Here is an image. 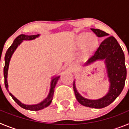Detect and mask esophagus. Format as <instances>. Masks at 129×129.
Returning <instances> with one entry per match:
<instances>
[{"label": "esophagus", "mask_w": 129, "mask_h": 129, "mask_svg": "<svg viewBox=\"0 0 129 129\" xmlns=\"http://www.w3.org/2000/svg\"><path fill=\"white\" fill-rule=\"evenodd\" d=\"M74 65L72 64H70V65H69V69H70V70H73L74 69Z\"/></svg>", "instance_id": "1"}]
</instances>
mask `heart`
Listing matches in <instances>:
<instances>
[{
  "label": "heart",
  "instance_id": "1",
  "mask_svg": "<svg viewBox=\"0 0 129 129\" xmlns=\"http://www.w3.org/2000/svg\"><path fill=\"white\" fill-rule=\"evenodd\" d=\"M77 43L79 46L81 47L85 46V53H89L95 47L98 40L94 36H90V34L88 33H83L79 35Z\"/></svg>",
  "mask_w": 129,
  "mask_h": 129
}]
</instances>
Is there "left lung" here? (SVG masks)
Returning a JSON list of instances; mask_svg holds the SVG:
<instances>
[{"mask_svg": "<svg viewBox=\"0 0 129 129\" xmlns=\"http://www.w3.org/2000/svg\"><path fill=\"white\" fill-rule=\"evenodd\" d=\"M91 30L99 37H107L109 35L107 33L99 29L91 28ZM99 59L105 60L110 83V90L105 96L97 100L84 98L77 92L75 83H74V90L79 103L85 107L95 109H101L112 103L122 92L127 77L125 55L117 40L114 37H107L101 42L94 55L86 62V64Z\"/></svg>", "mask_w": 129, "mask_h": 129, "instance_id": "obj_1", "label": "left lung"}]
</instances>
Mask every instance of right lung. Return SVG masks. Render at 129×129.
I'll return each mask as SVG.
<instances>
[{
  "mask_svg": "<svg viewBox=\"0 0 129 129\" xmlns=\"http://www.w3.org/2000/svg\"><path fill=\"white\" fill-rule=\"evenodd\" d=\"M39 34L37 35H24V34H21L19 35L14 40L13 43L12 44L11 46L8 49L5 55V64H4V84H5V86L8 92H9L10 95H11V98H13V100L15 101L16 103H17L20 107H21L23 109H26V110H39L43 109L45 107H48L49 105L50 104L51 102L53 99V94H54V88L55 86L56 85L58 79H59V76L55 77L52 79V83H51V88L50 90V93H49L48 95L45 100L43 101H42L41 103H39L37 105H26L24 104H22V103H20V101L17 100V99L15 98L12 94L9 92L8 90V81H7V76H8V67H9V63H10V59L11 57L15 50L16 48H17L18 45L20 44V43L23 41V40H32L35 39L36 37H39ZM1 61V59H0Z\"/></svg>",
  "mask_w": 129,
  "mask_h": 129,
  "instance_id": "right-lung-1",
  "label": "right lung"
}]
</instances>
